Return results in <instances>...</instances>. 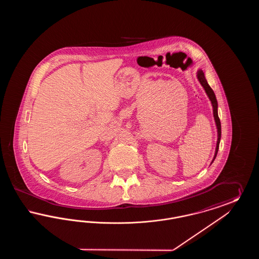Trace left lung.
<instances>
[{
    "label": "left lung",
    "mask_w": 259,
    "mask_h": 259,
    "mask_svg": "<svg viewBox=\"0 0 259 259\" xmlns=\"http://www.w3.org/2000/svg\"><path fill=\"white\" fill-rule=\"evenodd\" d=\"M198 79L200 81V83L202 84V87H204L206 93L208 94L209 100L211 102V105H212V109H213V117H214V120H215V124H217V128H218V134H219V138H218V143H217V148H215V154H214V157H213V160L215 159L217 157V154H218V151H219V147H220V142H221V137H222V125H221V120H220V117H219V114H218V101L215 98V95L212 91V89L209 87L208 82H207V79L205 77V74L203 73V71H199L197 74ZM212 160V162H213Z\"/></svg>",
    "instance_id": "1"
}]
</instances>
